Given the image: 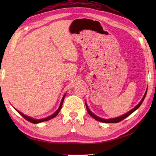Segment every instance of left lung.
Instances as JSON below:
<instances>
[{
	"label": "left lung",
	"instance_id": "obj_1",
	"mask_svg": "<svg viewBox=\"0 0 156 156\" xmlns=\"http://www.w3.org/2000/svg\"><path fill=\"white\" fill-rule=\"evenodd\" d=\"M147 89L146 90V92H145V94H144V96L143 98H142L141 101L140 102H139V104L136 106V107H135L133 109H131V110L130 111H129L128 112H127V113H125V115L121 116V117H117V118L109 119H105L101 118V117H97V115H95L94 114L92 113V112L90 111V109L88 108V107L87 104L85 102L86 107H87L88 113L89 115H90L91 116V117H92L94 119H96V120H97V121H98L102 122H105V123H117V122H120V121L123 120V119H125V118H127V117H128V116L130 115L131 113H133V112L135 111H136L137 109L140 107L141 105L142 104V102H143L144 101V98H145V96H146V94H147Z\"/></svg>",
	"mask_w": 156,
	"mask_h": 156
}]
</instances>
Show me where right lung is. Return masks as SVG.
Instances as JSON below:
<instances>
[{"label":"right lung","instance_id":"1","mask_svg":"<svg viewBox=\"0 0 156 156\" xmlns=\"http://www.w3.org/2000/svg\"><path fill=\"white\" fill-rule=\"evenodd\" d=\"M65 96H66V94L64 95V97H63V98H62V101H61V102H60V105H59V108H58V110L56 111L53 115H50V116H49V117H46V118H44V119H34V118H31V117H28V116H27V115H25L24 114H23L22 112H21L20 111L16 110V109H15V110H16V111H17V112H19V113L23 117H24V118L26 119V120L29 121V122H32V123H39V122H44V121H48V120H50V119H53L54 117H55V116H57V115H58L59 112L60 111L61 108H62V107L63 102H64Z\"/></svg>","mask_w":156,"mask_h":156}]
</instances>
